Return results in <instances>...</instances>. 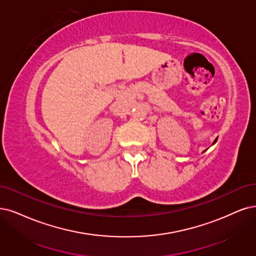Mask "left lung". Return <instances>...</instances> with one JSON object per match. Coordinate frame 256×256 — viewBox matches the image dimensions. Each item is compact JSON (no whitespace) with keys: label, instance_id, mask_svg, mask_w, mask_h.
<instances>
[{"label":"left lung","instance_id":"obj_1","mask_svg":"<svg viewBox=\"0 0 256 256\" xmlns=\"http://www.w3.org/2000/svg\"><path fill=\"white\" fill-rule=\"evenodd\" d=\"M213 144H215V141H214V142H213Z\"/></svg>","mask_w":256,"mask_h":256}]
</instances>
